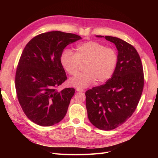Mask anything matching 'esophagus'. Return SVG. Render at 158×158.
Returning a JSON list of instances; mask_svg holds the SVG:
<instances>
[{
  "label": "esophagus",
  "mask_w": 158,
  "mask_h": 158,
  "mask_svg": "<svg viewBox=\"0 0 158 158\" xmlns=\"http://www.w3.org/2000/svg\"><path fill=\"white\" fill-rule=\"evenodd\" d=\"M76 91H77V92H84V89H83L82 88H76Z\"/></svg>",
  "instance_id": "34e87169"
}]
</instances>
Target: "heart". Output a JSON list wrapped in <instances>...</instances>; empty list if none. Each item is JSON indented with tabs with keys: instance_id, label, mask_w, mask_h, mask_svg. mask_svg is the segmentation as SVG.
Returning <instances> with one entry per match:
<instances>
[{
	"instance_id": "heart-1",
	"label": "heart",
	"mask_w": 158,
	"mask_h": 158,
	"mask_svg": "<svg viewBox=\"0 0 158 158\" xmlns=\"http://www.w3.org/2000/svg\"><path fill=\"white\" fill-rule=\"evenodd\" d=\"M118 60L117 52L96 41H88L76 47V53L69 49L60 55L63 69L71 76L78 74L80 64L85 70L69 80L70 85L80 88H86L97 81L106 82L113 76Z\"/></svg>"
}]
</instances>
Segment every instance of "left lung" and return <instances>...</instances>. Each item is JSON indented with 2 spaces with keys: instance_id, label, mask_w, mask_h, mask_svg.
<instances>
[{
  "instance_id": "left-lung-1",
  "label": "left lung",
  "mask_w": 158,
  "mask_h": 158,
  "mask_svg": "<svg viewBox=\"0 0 158 158\" xmlns=\"http://www.w3.org/2000/svg\"><path fill=\"white\" fill-rule=\"evenodd\" d=\"M105 37L118 51L116 69L107 82L85 92L88 117L100 130L111 131L131 117L140 101L144 87L142 62L136 49L112 36Z\"/></svg>"
}]
</instances>
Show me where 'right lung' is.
Instances as JSON below:
<instances>
[{"mask_svg": "<svg viewBox=\"0 0 158 158\" xmlns=\"http://www.w3.org/2000/svg\"><path fill=\"white\" fill-rule=\"evenodd\" d=\"M82 39L74 33L54 31L41 33L26 45L17 66L18 99L27 117L49 127L66 115L74 88L56 89L67 79L60 57L68 45Z\"/></svg>", "mask_w": 158, "mask_h": 158, "instance_id": "right-lung-1", "label": "right lung"}]
</instances>
